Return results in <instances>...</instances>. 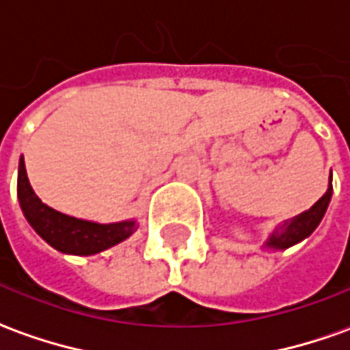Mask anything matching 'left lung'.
<instances>
[{"instance_id": "obj_1", "label": "left lung", "mask_w": 350, "mask_h": 350, "mask_svg": "<svg viewBox=\"0 0 350 350\" xmlns=\"http://www.w3.org/2000/svg\"><path fill=\"white\" fill-rule=\"evenodd\" d=\"M332 194H334V187H332V173H329V183H327V190L324 192V196L318 200L310 209L303 211L299 215L291 217L288 221H284L272 232H269L265 244H262V250L282 252V250H288L291 245L299 244L307 236L312 234L314 228L320 225L322 217L326 215Z\"/></svg>"}]
</instances>
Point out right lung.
<instances>
[{"label": "right lung", "instance_id": "obj_1", "mask_svg": "<svg viewBox=\"0 0 350 350\" xmlns=\"http://www.w3.org/2000/svg\"><path fill=\"white\" fill-rule=\"evenodd\" d=\"M16 196L26 221L38 232V236H42L51 247L64 255H95L124 242L137 230V219H125L118 223H97L66 215L43 204L28 180L23 156L18 160Z\"/></svg>", "mask_w": 350, "mask_h": 350}]
</instances>
